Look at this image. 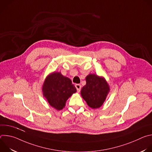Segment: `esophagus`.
I'll return each instance as SVG.
<instances>
[{"label": "esophagus", "mask_w": 152, "mask_h": 152, "mask_svg": "<svg viewBox=\"0 0 152 152\" xmlns=\"http://www.w3.org/2000/svg\"><path fill=\"white\" fill-rule=\"evenodd\" d=\"M75 86H76V89H77V92L79 93L80 91V89H81V85H80V84H76V85H75Z\"/></svg>", "instance_id": "1"}]
</instances>
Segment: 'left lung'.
<instances>
[{"label":"left lung","mask_w":152,"mask_h":152,"mask_svg":"<svg viewBox=\"0 0 152 152\" xmlns=\"http://www.w3.org/2000/svg\"><path fill=\"white\" fill-rule=\"evenodd\" d=\"M85 80L86 85L80 91L81 96L90 107L99 108L110 91V85L104 77L96 74H89Z\"/></svg>","instance_id":"1"}]
</instances>
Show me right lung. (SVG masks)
<instances>
[{"label":"right lung","instance_id":"1","mask_svg":"<svg viewBox=\"0 0 152 152\" xmlns=\"http://www.w3.org/2000/svg\"><path fill=\"white\" fill-rule=\"evenodd\" d=\"M76 91L71 79L57 72L48 75L42 86L43 96L58 111L66 106L67 100Z\"/></svg>","mask_w":152,"mask_h":152}]
</instances>
